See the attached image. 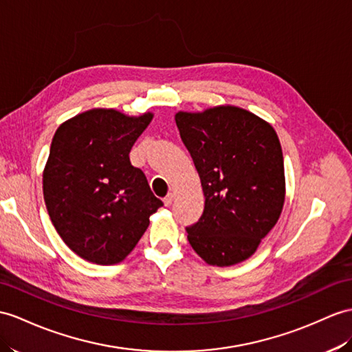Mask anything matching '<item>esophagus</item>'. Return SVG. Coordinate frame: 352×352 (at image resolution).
I'll list each match as a JSON object with an SVG mask.
<instances>
[{"instance_id": "esophagus-1", "label": "esophagus", "mask_w": 352, "mask_h": 352, "mask_svg": "<svg viewBox=\"0 0 352 352\" xmlns=\"http://www.w3.org/2000/svg\"><path fill=\"white\" fill-rule=\"evenodd\" d=\"M171 203H173V194H167L166 197H164V204L167 206V208H168V206H171Z\"/></svg>"}]
</instances>
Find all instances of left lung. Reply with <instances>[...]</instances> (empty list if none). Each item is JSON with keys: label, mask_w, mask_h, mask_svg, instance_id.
I'll use <instances>...</instances> for the list:
<instances>
[{"label": "left lung", "mask_w": 352, "mask_h": 352, "mask_svg": "<svg viewBox=\"0 0 352 352\" xmlns=\"http://www.w3.org/2000/svg\"><path fill=\"white\" fill-rule=\"evenodd\" d=\"M199 171L204 210L186 227L192 250L212 265H233L256 251L275 227L285 200L278 135L258 116L219 106L175 116Z\"/></svg>", "instance_id": "obj_1"}]
</instances>
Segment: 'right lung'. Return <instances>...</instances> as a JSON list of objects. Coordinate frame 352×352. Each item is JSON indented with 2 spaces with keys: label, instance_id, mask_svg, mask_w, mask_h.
<instances>
[{
  "label": "right lung",
  "instance_id": "1",
  "mask_svg": "<svg viewBox=\"0 0 352 352\" xmlns=\"http://www.w3.org/2000/svg\"><path fill=\"white\" fill-rule=\"evenodd\" d=\"M152 113L125 116L92 109L59 125L43 173V194L58 234L73 252L96 264L130 254L162 201L131 166L130 151Z\"/></svg>",
  "mask_w": 352,
  "mask_h": 352
}]
</instances>
